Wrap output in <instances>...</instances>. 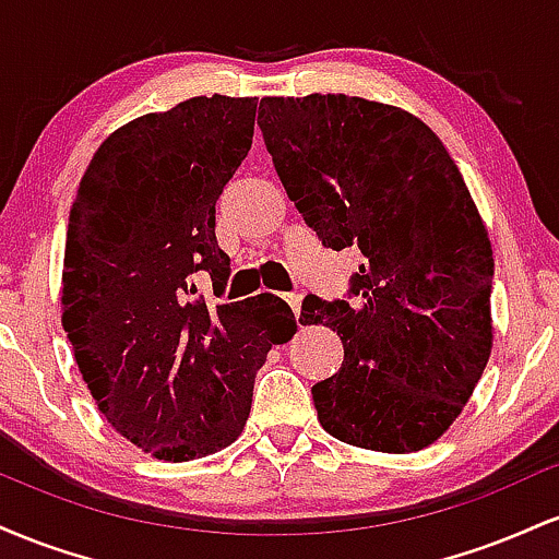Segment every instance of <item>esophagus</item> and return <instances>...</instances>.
Segmentation results:
<instances>
[{
    "mask_svg": "<svg viewBox=\"0 0 559 559\" xmlns=\"http://www.w3.org/2000/svg\"><path fill=\"white\" fill-rule=\"evenodd\" d=\"M284 299H286V305L294 310V316H299V312H301V294L299 292H288V294H284Z\"/></svg>",
    "mask_w": 559,
    "mask_h": 559,
    "instance_id": "1",
    "label": "esophagus"
}]
</instances>
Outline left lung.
<instances>
[{
	"label": "left lung",
	"instance_id": "1",
	"mask_svg": "<svg viewBox=\"0 0 559 559\" xmlns=\"http://www.w3.org/2000/svg\"><path fill=\"white\" fill-rule=\"evenodd\" d=\"M262 139L323 247L362 252L349 297L301 301L344 344L312 386L320 426L418 452L452 426L491 355L489 230L441 139L402 107L346 94L262 96Z\"/></svg>",
	"mask_w": 559,
	"mask_h": 559
}]
</instances>
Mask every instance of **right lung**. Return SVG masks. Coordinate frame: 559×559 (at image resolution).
Instances as JSON below:
<instances>
[{
    "label": "right lung",
    "mask_w": 559,
    "mask_h": 559,
    "mask_svg": "<svg viewBox=\"0 0 559 559\" xmlns=\"http://www.w3.org/2000/svg\"><path fill=\"white\" fill-rule=\"evenodd\" d=\"M258 96H191L110 133L70 207L62 329L96 407L168 463L234 444L267 352L297 333L275 294L207 307L226 286L215 202L247 157Z\"/></svg>",
    "instance_id": "right-lung-1"
}]
</instances>
